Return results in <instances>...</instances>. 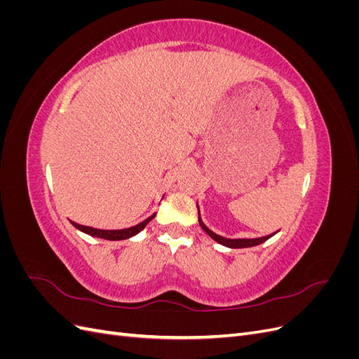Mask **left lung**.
I'll use <instances>...</instances> for the list:
<instances>
[{"label": "left lung", "instance_id": "8db88e82", "mask_svg": "<svg viewBox=\"0 0 359 359\" xmlns=\"http://www.w3.org/2000/svg\"><path fill=\"white\" fill-rule=\"evenodd\" d=\"M198 219H199V224H201V227L202 229L208 233L214 241H217L219 244H222V245H224V247H229V248H245V247H253V245H259V244H262V243H265L266 240H269L271 236H274L277 232H274V233H271V235H266V236H260V238H235V240H232V238H224V236H222V235H217L215 232H212L211 229H208V227H206V224L202 222V219H201V212H199V206H198Z\"/></svg>", "mask_w": 359, "mask_h": 359}]
</instances>
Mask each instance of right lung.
<instances>
[{
  "label": "right lung",
  "mask_w": 359,
  "mask_h": 359,
  "mask_svg": "<svg viewBox=\"0 0 359 359\" xmlns=\"http://www.w3.org/2000/svg\"><path fill=\"white\" fill-rule=\"evenodd\" d=\"M156 217V214H153L148 219H145L144 222H140L136 226L132 227H127V229H116V231H103V229H94V227L90 226H83V224H78L72 222V224L76 227V229H79L83 233H88L91 236H97V238H103V240H109V241H121V240H128V238H132L135 235H137L140 231L144 229V227L153 220Z\"/></svg>",
  "instance_id": "obj_1"
}]
</instances>
